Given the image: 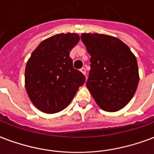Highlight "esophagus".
I'll use <instances>...</instances> for the list:
<instances>
[{
	"instance_id": "obj_1",
	"label": "esophagus",
	"mask_w": 154,
	"mask_h": 154,
	"mask_svg": "<svg viewBox=\"0 0 154 154\" xmlns=\"http://www.w3.org/2000/svg\"><path fill=\"white\" fill-rule=\"evenodd\" d=\"M80 71L83 73L84 75H85V72H86V71H85V68H82V69H80Z\"/></svg>"
}]
</instances>
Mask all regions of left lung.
I'll use <instances>...</instances> for the list:
<instances>
[{
    "label": "left lung",
    "instance_id": "8db88e82",
    "mask_svg": "<svg viewBox=\"0 0 154 154\" xmlns=\"http://www.w3.org/2000/svg\"><path fill=\"white\" fill-rule=\"evenodd\" d=\"M81 38L91 56L86 87L103 111H119L131 101L139 83L136 56L114 36L83 33Z\"/></svg>",
    "mask_w": 154,
    "mask_h": 154
}]
</instances>
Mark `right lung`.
I'll return each mask as SVG.
<instances>
[{"instance_id":"right-lung-1","label":"right lung","mask_w":154,"mask_h":154,"mask_svg":"<svg viewBox=\"0 0 154 154\" xmlns=\"http://www.w3.org/2000/svg\"><path fill=\"white\" fill-rule=\"evenodd\" d=\"M80 40L77 33L57 34L42 41L25 69L26 90L39 111L53 114L66 108L85 77L72 66L69 53Z\"/></svg>"}]
</instances>
